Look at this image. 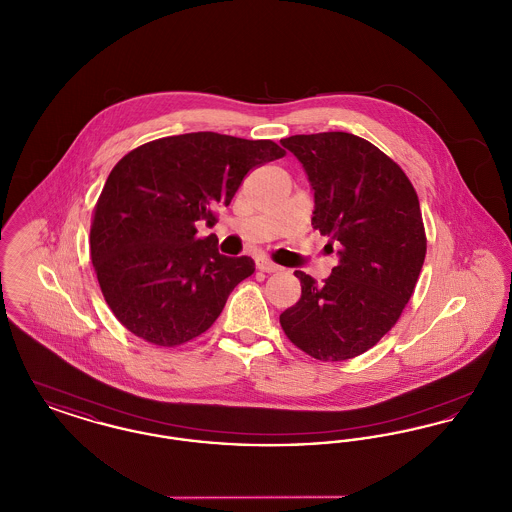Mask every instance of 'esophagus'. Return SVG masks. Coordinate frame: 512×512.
<instances>
[{"label": "esophagus", "mask_w": 512, "mask_h": 512, "mask_svg": "<svg viewBox=\"0 0 512 512\" xmlns=\"http://www.w3.org/2000/svg\"><path fill=\"white\" fill-rule=\"evenodd\" d=\"M257 268H259L261 272H278V270H280L278 265H274L272 261H268V259H265V257L257 259Z\"/></svg>", "instance_id": "esophagus-1"}]
</instances>
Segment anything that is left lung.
<instances>
[{"mask_svg": "<svg viewBox=\"0 0 512 512\" xmlns=\"http://www.w3.org/2000/svg\"><path fill=\"white\" fill-rule=\"evenodd\" d=\"M280 144L315 190L313 228L340 255L320 286L295 270L301 297L280 324L307 355L347 361L382 340L413 295L426 257L418 195L393 159L355 134H297Z\"/></svg>", "mask_w": 512, "mask_h": 512, "instance_id": "obj_1", "label": "left lung"}]
</instances>
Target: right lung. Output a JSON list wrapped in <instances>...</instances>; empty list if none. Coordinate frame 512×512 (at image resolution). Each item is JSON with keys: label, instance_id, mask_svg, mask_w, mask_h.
I'll use <instances>...</instances> for the list:
<instances>
[{"label": "right lung", "instance_id": "obj_1", "mask_svg": "<svg viewBox=\"0 0 512 512\" xmlns=\"http://www.w3.org/2000/svg\"><path fill=\"white\" fill-rule=\"evenodd\" d=\"M286 151L270 140L217 132L159 138L113 167L90 228V255L113 315L134 336L176 347L207 332L230 292L253 274L251 257H226L217 224L245 174Z\"/></svg>", "mask_w": 512, "mask_h": 512}]
</instances>
